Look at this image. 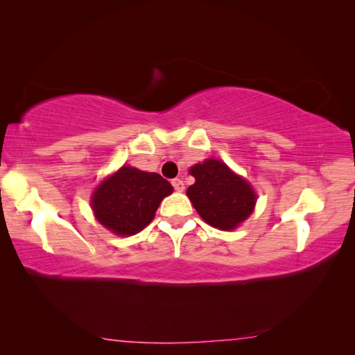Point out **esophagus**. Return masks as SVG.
<instances>
[{
  "label": "esophagus",
  "instance_id": "obj_1",
  "mask_svg": "<svg viewBox=\"0 0 355 355\" xmlns=\"http://www.w3.org/2000/svg\"><path fill=\"white\" fill-rule=\"evenodd\" d=\"M171 184H173L174 191H178V192H182L184 191V182L181 181V179H178V178L173 179Z\"/></svg>",
  "mask_w": 355,
  "mask_h": 355
}]
</instances>
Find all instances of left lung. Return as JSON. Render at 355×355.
<instances>
[{"mask_svg": "<svg viewBox=\"0 0 355 355\" xmlns=\"http://www.w3.org/2000/svg\"><path fill=\"white\" fill-rule=\"evenodd\" d=\"M196 182L187 197L202 220L218 230L230 231L247 220L255 207V192L220 159H207L192 166Z\"/></svg>", "mask_w": 355, "mask_h": 355, "instance_id": "obj_1", "label": "left lung"}]
</instances>
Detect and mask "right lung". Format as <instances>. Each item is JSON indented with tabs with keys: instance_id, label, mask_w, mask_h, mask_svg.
Wrapping results in <instances>:
<instances>
[{
	"instance_id": "1",
	"label": "right lung",
	"mask_w": 355,
	"mask_h": 355,
	"mask_svg": "<svg viewBox=\"0 0 355 355\" xmlns=\"http://www.w3.org/2000/svg\"><path fill=\"white\" fill-rule=\"evenodd\" d=\"M173 186L157 173L123 166L105 179L92 196L96 220L118 236H132L155 218L159 202Z\"/></svg>"
}]
</instances>
